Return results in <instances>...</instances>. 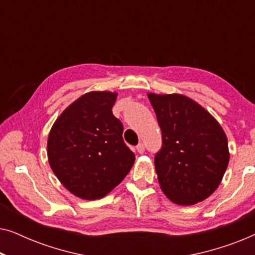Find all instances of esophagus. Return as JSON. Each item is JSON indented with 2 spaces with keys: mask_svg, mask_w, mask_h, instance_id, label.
Instances as JSON below:
<instances>
[{
  "mask_svg": "<svg viewBox=\"0 0 255 255\" xmlns=\"http://www.w3.org/2000/svg\"><path fill=\"white\" fill-rule=\"evenodd\" d=\"M137 151H138V153H140V154H142V153L145 152V145L142 144V142L137 145Z\"/></svg>",
  "mask_w": 255,
  "mask_h": 255,
  "instance_id": "obj_1",
  "label": "esophagus"
}]
</instances>
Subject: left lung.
I'll return each instance as SVG.
<instances>
[{"instance_id":"left-lung-1","label":"left lung","mask_w":255,"mask_h":255,"mask_svg":"<svg viewBox=\"0 0 255 255\" xmlns=\"http://www.w3.org/2000/svg\"><path fill=\"white\" fill-rule=\"evenodd\" d=\"M161 128L162 145L154 165L160 187L180 205L208 198L229 165L228 138L200 104L179 94H148Z\"/></svg>"}]
</instances>
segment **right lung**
Listing matches in <instances>:
<instances>
[{
  "label": "right lung",
  "instance_id": "1",
  "mask_svg": "<svg viewBox=\"0 0 255 255\" xmlns=\"http://www.w3.org/2000/svg\"><path fill=\"white\" fill-rule=\"evenodd\" d=\"M117 94L90 92L55 121L47 140L48 162L75 196L97 200L118 186L134 162L123 140V124L113 115Z\"/></svg>",
  "mask_w": 255,
  "mask_h": 255
}]
</instances>
